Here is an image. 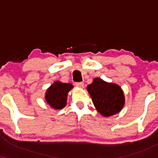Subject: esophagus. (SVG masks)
<instances>
[{"label": "esophagus", "mask_w": 158, "mask_h": 158, "mask_svg": "<svg viewBox=\"0 0 158 158\" xmlns=\"http://www.w3.org/2000/svg\"><path fill=\"white\" fill-rule=\"evenodd\" d=\"M76 85H77V87H79V88H82L83 87H84V83H83V82H77V83H76Z\"/></svg>", "instance_id": "esophagus-1"}]
</instances>
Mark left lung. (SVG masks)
I'll use <instances>...</instances> for the list:
<instances>
[{"label":"left lung","mask_w":158,"mask_h":158,"mask_svg":"<svg viewBox=\"0 0 158 158\" xmlns=\"http://www.w3.org/2000/svg\"><path fill=\"white\" fill-rule=\"evenodd\" d=\"M96 109L103 117H108L121 111L125 105V95L119 85L94 78L87 87Z\"/></svg>","instance_id":"1"}]
</instances>
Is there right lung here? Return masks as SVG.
I'll return each instance as SVG.
<instances>
[{
    "instance_id": "obj_1",
    "label": "right lung",
    "mask_w": 158,
    "mask_h": 158,
    "mask_svg": "<svg viewBox=\"0 0 158 158\" xmlns=\"http://www.w3.org/2000/svg\"><path fill=\"white\" fill-rule=\"evenodd\" d=\"M73 88L70 83L56 81L47 90L45 100L52 108L60 110L66 106L68 92Z\"/></svg>"
}]
</instances>
